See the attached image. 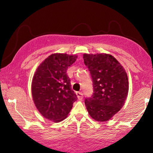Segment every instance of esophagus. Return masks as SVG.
<instances>
[{
    "label": "esophagus",
    "mask_w": 153,
    "mask_h": 153,
    "mask_svg": "<svg viewBox=\"0 0 153 153\" xmlns=\"http://www.w3.org/2000/svg\"><path fill=\"white\" fill-rule=\"evenodd\" d=\"M76 95H77V99H78V100H82L83 99V93L82 92H77L76 93Z\"/></svg>",
    "instance_id": "obj_1"
}]
</instances>
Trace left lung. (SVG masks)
<instances>
[{"label": "left lung", "mask_w": 153, "mask_h": 153, "mask_svg": "<svg viewBox=\"0 0 153 153\" xmlns=\"http://www.w3.org/2000/svg\"><path fill=\"white\" fill-rule=\"evenodd\" d=\"M84 63L93 79V94L85 99L90 116L97 122L108 121L125 104L129 91L126 70L108 54H84Z\"/></svg>", "instance_id": "8db88e82"}]
</instances>
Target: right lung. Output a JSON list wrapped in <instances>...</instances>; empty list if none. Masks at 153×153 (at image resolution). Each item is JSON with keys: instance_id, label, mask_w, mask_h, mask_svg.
I'll use <instances>...</instances> for the list:
<instances>
[{"instance_id": "obj_1", "label": "right lung", "mask_w": 153, "mask_h": 153, "mask_svg": "<svg viewBox=\"0 0 153 153\" xmlns=\"http://www.w3.org/2000/svg\"><path fill=\"white\" fill-rule=\"evenodd\" d=\"M77 58L76 55L52 54L35 72L31 83L33 102L41 114L51 121L64 120L77 99L66 74Z\"/></svg>"}]
</instances>
